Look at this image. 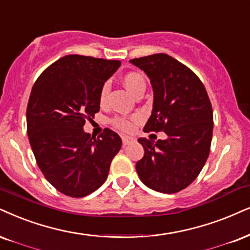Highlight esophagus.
Returning <instances> with one entry per match:
<instances>
[{"instance_id": "obj_1", "label": "esophagus", "mask_w": 250, "mask_h": 250, "mask_svg": "<svg viewBox=\"0 0 250 250\" xmlns=\"http://www.w3.org/2000/svg\"><path fill=\"white\" fill-rule=\"evenodd\" d=\"M122 140H123V145L126 146V145H130L132 143H134L135 139L133 137H130V135H123Z\"/></svg>"}]
</instances>
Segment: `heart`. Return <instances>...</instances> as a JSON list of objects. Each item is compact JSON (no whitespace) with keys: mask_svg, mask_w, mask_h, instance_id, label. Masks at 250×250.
<instances>
[{"mask_svg":"<svg viewBox=\"0 0 250 250\" xmlns=\"http://www.w3.org/2000/svg\"><path fill=\"white\" fill-rule=\"evenodd\" d=\"M123 83H124L125 88L127 89L133 96H135V95H137L140 90H143V89H146V82H145L144 76L137 72H130L125 74L124 78H123ZM109 90V83H104V84L102 85L100 91L101 104L105 103ZM113 125H115L116 127H118L119 130L123 131H131L132 127H133V124H132L131 120L122 118V117H117V118L113 119Z\"/></svg>","mask_w":250,"mask_h":250,"instance_id":"1","label":"heart"}]
</instances>
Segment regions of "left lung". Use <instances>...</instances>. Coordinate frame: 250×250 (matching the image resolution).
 I'll return each mask as SVG.
<instances>
[{
    "label": "left lung",
    "mask_w": 250,
    "mask_h": 250,
    "mask_svg": "<svg viewBox=\"0 0 250 250\" xmlns=\"http://www.w3.org/2000/svg\"><path fill=\"white\" fill-rule=\"evenodd\" d=\"M153 88V110L144 131H163L167 139L139 138L145 154L135 169L145 186L175 193L196 180L210 154L213 111L202 81L168 54L130 60Z\"/></svg>",
    "instance_id": "8db88e82"
}]
</instances>
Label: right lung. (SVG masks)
<instances>
[{"label":"right lung","instance_id":"add662e5","mask_svg":"<svg viewBox=\"0 0 250 250\" xmlns=\"http://www.w3.org/2000/svg\"><path fill=\"white\" fill-rule=\"evenodd\" d=\"M119 66L118 60L66 55L33 84L26 109L31 148L46 180L64 195L80 198L97 190L122 148L109 128L100 138L83 130L100 111L102 85Z\"/></svg>","mask_w":250,"mask_h":250}]
</instances>
